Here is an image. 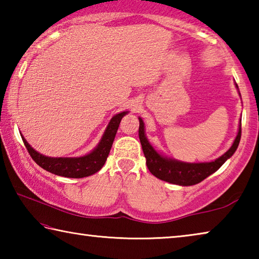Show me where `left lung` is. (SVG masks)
Returning <instances> with one entry per match:
<instances>
[{"label": "left lung", "instance_id": "8db88e82", "mask_svg": "<svg viewBox=\"0 0 259 259\" xmlns=\"http://www.w3.org/2000/svg\"><path fill=\"white\" fill-rule=\"evenodd\" d=\"M235 87L236 89H239L238 84H235ZM138 134L144 155L146 157L147 168L151 174L161 181L181 186H191L199 184L203 179L209 177L210 175L217 171L225 163V161L234 154L241 139V124L239 125L238 135H236L230 150L214 161L202 162V163H187V162L177 161L160 154L148 142L145 135V126H144V122L140 117Z\"/></svg>", "mask_w": 259, "mask_h": 259}]
</instances>
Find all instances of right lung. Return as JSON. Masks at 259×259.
I'll return each instance as SVG.
<instances>
[{"label":"right lung","mask_w":259,"mask_h":259,"mask_svg":"<svg viewBox=\"0 0 259 259\" xmlns=\"http://www.w3.org/2000/svg\"><path fill=\"white\" fill-rule=\"evenodd\" d=\"M128 112L114 115L107 125L97 147L89 154L78 157H50L36 152L21 136L32 159L47 171L67 178H83L91 176L103 168L111 151L112 144L119 129L120 122Z\"/></svg>","instance_id":"add662e5"}]
</instances>
